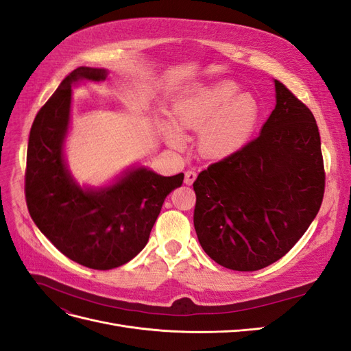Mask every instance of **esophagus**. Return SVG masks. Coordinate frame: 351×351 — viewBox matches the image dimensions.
<instances>
[{"label":"esophagus","mask_w":351,"mask_h":351,"mask_svg":"<svg viewBox=\"0 0 351 351\" xmlns=\"http://www.w3.org/2000/svg\"><path fill=\"white\" fill-rule=\"evenodd\" d=\"M196 177H197V173L193 171V169H189V171H186V174H184V183L187 186H192L193 182L196 180Z\"/></svg>","instance_id":"1"}]
</instances>
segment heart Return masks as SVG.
Segmentation results:
<instances>
[{
  "label": "heart",
  "mask_w": 351,
  "mask_h": 351,
  "mask_svg": "<svg viewBox=\"0 0 351 351\" xmlns=\"http://www.w3.org/2000/svg\"><path fill=\"white\" fill-rule=\"evenodd\" d=\"M239 92L234 82H219L195 88L173 108V124H164L167 142L180 149V132H197V147L212 159L227 158L249 141L259 117V105L252 93Z\"/></svg>",
  "instance_id": "heart-1"
}]
</instances>
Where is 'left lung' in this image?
<instances>
[{"instance_id":"8db88e82","label":"left lung","mask_w":351,"mask_h":351,"mask_svg":"<svg viewBox=\"0 0 351 351\" xmlns=\"http://www.w3.org/2000/svg\"><path fill=\"white\" fill-rule=\"evenodd\" d=\"M277 105L256 139L202 171L195 230L210 259L258 271L300 240L321 208L325 169L312 111L280 80Z\"/></svg>"}]
</instances>
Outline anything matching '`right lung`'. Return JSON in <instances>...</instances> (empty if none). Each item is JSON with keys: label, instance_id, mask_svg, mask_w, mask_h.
Masks as SVG:
<instances>
[{"label": "right lung", "instance_id": "right-lung-1", "mask_svg": "<svg viewBox=\"0 0 351 351\" xmlns=\"http://www.w3.org/2000/svg\"><path fill=\"white\" fill-rule=\"evenodd\" d=\"M105 77L104 69L79 67L60 83L32 124L25 173L27 209L42 234L69 259L99 271L121 267L146 246L165 197L184 178L134 168L104 189L76 184L62 155L71 84Z\"/></svg>", "mask_w": 351, "mask_h": 351}]
</instances>
